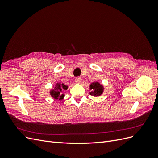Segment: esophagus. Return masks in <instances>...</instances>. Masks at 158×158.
Wrapping results in <instances>:
<instances>
[{
    "label": "esophagus",
    "instance_id": "34e87169",
    "mask_svg": "<svg viewBox=\"0 0 158 158\" xmlns=\"http://www.w3.org/2000/svg\"><path fill=\"white\" fill-rule=\"evenodd\" d=\"M75 82L77 84H81L82 82V78H80V77H77V78H76V79H75Z\"/></svg>",
    "mask_w": 158,
    "mask_h": 158
}]
</instances>
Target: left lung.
Masks as SVG:
<instances>
[{"mask_svg": "<svg viewBox=\"0 0 158 158\" xmlns=\"http://www.w3.org/2000/svg\"><path fill=\"white\" fill-rule=\"evenodd\" d=\"M89 89L92 90L89 92V94L94 97H99L102 95L104 92L103 85L100 84L99 82H94L89 85Z\"/></svg>", "mask_w": 158, "mask_h": 158, "instance_id": "1", "label": "left lung"}]
</instances>
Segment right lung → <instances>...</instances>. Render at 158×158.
<instances>
[{"label": "right lung", "mask_w": 158, "mask_h": 158, "mask_svg": "<svg viewBox=\"0 0 158 158\" xmlns=\"http://www.w3.org/2000/svg\"><path fill=\"white\" fill-rule=\"evenodd\" d=\"M67 89L68 85L64 84L63 83L57 82L55 84L53 88L50 89V95L56 100L59 99V101H62L65 96L63 92Z\"/></svg>", "instance_id": "1"}]
</instances>
